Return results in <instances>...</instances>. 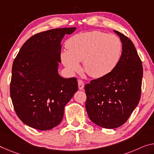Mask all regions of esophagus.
Masks as SVG:
<instances>
[{"instance_id": "obj_1", "label": "esophagus", "mask_w": 154, "mask_h": 154, "mask_svg": "<svg viewBox=\"0 0 154 154\" xmlns=\"http://www.w3.org/2000/svg\"><path fill=\"white\" fill-rule=\"evenodd\" d=\"M78 85H79V88L80 90H82V89H83V88H84V86H85V84H84L83 81H82V80H78Z\"/></svg>"}]
</instances>
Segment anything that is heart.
Returning <instances> with one entry per match:
<instances>
[{
  "mask_svg": "<svg viewBox=\"0 0 154 154\" xmlns=\"http://www.w3.org/2000/svg\"><path fill=\"white\" fill-rule=\"evenodd\" d=\"M67 50L60 54L61 60L72 72L79 71V62L83 61L84 69L93 78L107 75L116 67L121 57L122 44L113 34L94 31L78 34L66 42Z\"/></svg>",
  "mask_w": 154,
  "mask_h": 154,
  "instance_id": "heart-1",
  "label": "heart"
}]
</instances>
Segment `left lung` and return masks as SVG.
I'll list each match as a JSON object with an SVG mask.
<instances>
[{"instance_id":"8db88e82","label":"left lung","mask_w":154,"mask_h":154,"mask_svg":"<svg viewBox=\"0 0 154 154\" xmlns=\"http://www.w3.org/2000/svg\"><path fill=\"white\" fill-rule=\"evenodd\" d=\"M122 44L121 57L113 71L85 85V108L94 123L106 129L125 124L138 105L141 96L143 69L134 45L114 30Z\"/></svg>"}]
</instances>
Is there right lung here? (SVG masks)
Listing matches in <instances>:
<instances>
[{"mask_svg": "<svg viewBox=\"0 0 154 154\" xmlns=\"http://www.w3.org/2000/svg\"><path fill=\"white\" fill-rule=\"evenodd\" d=\"M75 27L59 28L32 36L14 59L10 96L21 121L32 128L49 130L62 121L64 108L78 91L75 78L58 73L60 42Z\"/></svg>", "mask_w": 154, "mask_h": 154, "instance_id": "1", "label": "right lung"}]
</instances>
